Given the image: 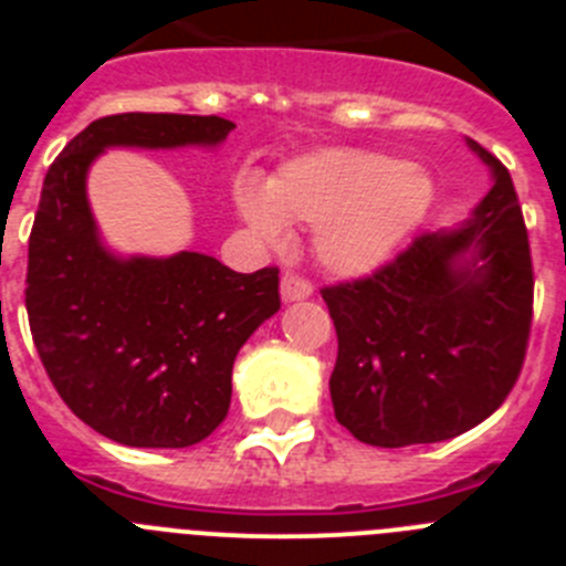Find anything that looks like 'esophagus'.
Returning a JSON list of instances; mask_svg holds the SVG:
<instances>
[{
	"instance_id": "1",
	"label": "esophagus",
	"mask_w": 566,
	"mask_h": 566,
	"mask_svg": "<svg viewBox=\"0 0 566 566\" xmlns=\"http://www.w3.org/2000/svg\"><path fill=\"white\" fill-rule=\"evenodd\" d=\"M280 297H283V303L312 297V283L306 277H300V274H283V280H280Z\"/></svg>"
}]
</instances>
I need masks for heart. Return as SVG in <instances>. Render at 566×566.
I'll use <instances>...</instances> for the list:
<instances>
[{
  "mask_svg": "<svg viewBox=\"0 0 566 566\" xmlns=\"http://www.w3.org/2000/svg\"><path fill=\"white\" fill-rule=\"evenodd\" d=\"M431 203L428 169L365 149H319L283 164L266 187L249 175L234 184V207L252 232L283 243L286 223L314 227V254L343 277L382 266Z\"/></svg>",
  "mask_w": 566,
  "mask_h": 566,
  "instance_id": "1",
  "label": "heart"
}]
</instances>
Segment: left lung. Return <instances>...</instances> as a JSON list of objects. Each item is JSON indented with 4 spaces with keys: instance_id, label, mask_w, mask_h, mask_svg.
<instances>
[{
    "instance_id": "obj_1",
    "label": "left lung",
    "mask_w": 566,
    "mask_h": 566,
    "mask_svg": "<svg viewBox=\"0 0 566 566\" xmlns=\"http://www.w3.org/2000/svg\"><path fill=\"white\" fill-rule=\"evenodd\" d=\"M493 187L468 221L419 234L371 277L323 289L337 328L334 417L359 442L453 439L516 385L533 319V263L513 178L482 144Z\"/></svg>"
}]
</instances>
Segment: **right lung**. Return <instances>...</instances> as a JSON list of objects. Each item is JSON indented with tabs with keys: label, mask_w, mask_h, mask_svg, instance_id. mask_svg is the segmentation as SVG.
<instances>
[{
	"label": "right lung",
	"mask_w": 566,
	"mask_h": 566,
	"mask_svg": "<svg viewBox=\"0 0 566 566\" xmlns=\"http://www.w3.org/2000/svg\"><path fill=\"white\" fill-rule=\"evenodd\" d=\"M218 115L122 113L50 164L28 247L30 334L50 382L93 431L129 448H189L227 419L240 345L280 308L277 269L232 272L201 252L104 247L87 172L109 147H218Z\"/></svg>",
	"instance_id": "right-lung-1"
}]
</instances>
